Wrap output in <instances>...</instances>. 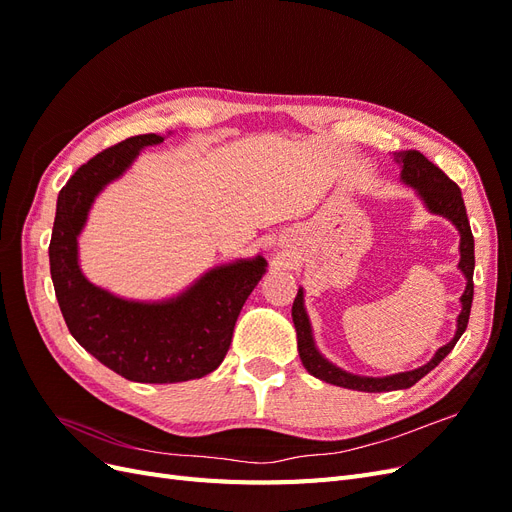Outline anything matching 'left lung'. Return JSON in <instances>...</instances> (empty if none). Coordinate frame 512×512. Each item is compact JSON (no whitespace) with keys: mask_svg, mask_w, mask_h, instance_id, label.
<instances>
[{"mask_svg":"<svg viewBox=\"0 0 512 512\" xmlns=\"http://www.w3.org/2000/svg\"><path fill=\"white\" fill-rule=\"evenodd\" d=\"M397 162L401 164V179L406 183H410L412 188L423 196V200L427 203V207L433 213H440L444 218L451 220L461 235V260H459V269L463 271L468 280L466 292L461 297V314L457 318V333L455 337L448 342L446 346H442L433 359L412 371H406V374H397V376H389V378H363V376H352L346 374L339 367L331 365L324 356L316 350L314 339H312V329H309V320L303 309V290L299 288L297 297H294L292 303V320H294V329H297V339H299V356L305 365V369L309 374L335 384V386H344V389H354V391H365V393H382V391H395V389H410L412 384H416L423 376H427L429 371L436 367L444 356L455 348V344L459 342V337L463 335L468 327L470 320V309H472V297H474V237L470 230V222H468V213H466V205H463L461 198V190L459 185L448 179L442 170L431 164L423 153H418L414 149L410 151H399L395 153Z\"/></svg>","mask_w":512,"mask_h":512,"instance_id":"1","label":"left lung"}]
</instances>
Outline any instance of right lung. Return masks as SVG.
Masks as SVG:
<instances>
[{
	"label": "right lung",
	"mask_w": 512,
	"mask_h": 512,
	"mask_svg": "<svg viewBox=\"0 0 512 512\" xmlns=\"http://www.w3.org/2000/svg\"><path fill=\"white\" fill-rule=\"evenodd\" d=\"M162 141L158 134L130 136L76 170L59 192L49 245L55 297L72 337L115 374L151 384L203 378L218 369L241 307L267 267L260 256L218 267L166 303L123 301L85 280L76 260V237L91 200L138 151Z\"/></svg>",
	"instance_id": "right-lung-1"
}]
</instances>
